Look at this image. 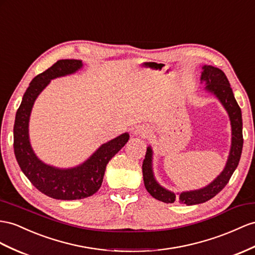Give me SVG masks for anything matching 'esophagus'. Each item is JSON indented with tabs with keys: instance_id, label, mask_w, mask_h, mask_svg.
Masks as SVG:
<instances>
[{
	"instance_id": "esophagus-1",
	"label": "esophagus",
	"mask_w": 255,
	"mask_h": 255,
	"mask_svg": "<svg viewBox=\"0 0 255 255\" xmlns=\"http://www.w3.org/2000/svg\"><path fill=\"white\" fill-rule=\"evenodd\" d=\"M148 131V129L146 127H143V126H139V127H135L133 129V134L134 135H145Z\"/></svg>"
}]
</instances>
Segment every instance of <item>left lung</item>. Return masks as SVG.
I'll use <instances>...</instances> for the list:
<instances>
[{
  "instance_id": "obj_1",
  "label": "left lung",
  "mask_w": 255,
  "mask_h": 255,
  "mask_svg": "<svg viewBox=\"0 0 255 255\" xmlns=\"http://www.w3.org/2000/svg\"><path fill=\"white\" fill-rule=\"evenodd\" d=\"M200 80L201 82L206 83V90L213 94L220 100V102L223 104V107L227 111L228 116H230L232 125V146L230 156H228L224 170L210 184L200 188V190L182 192L179 197H177L174 193L160 186L157 183V181L155 180L152 169L153 151L151 146H148L146 148L145 159L143 160L142 165L143 181H144L146 191L154 198L166 202V204H172L175 199H178L181 204L192 206L202 204V202H206L209 199L213 198L228 183V181H230L234 171L236 170L239 164L241 152H243L244 138L241 110L236 99H235L230 82H228L224 72L218 68L212 67V65H204Z\"/></svg>"
}]
</instances>
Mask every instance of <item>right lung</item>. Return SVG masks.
Returning <instances> with one entry per match:
<instances>
[{
	"label": "right lung",
	"mask_w": 255,
	"mask_h": 255,
	"mask_svg": "<svg viewBox=\"0 0 255 255\" xmlns=\"http://www.w3.org/2000/svg\"><path fill=\"white\" fill-rule=\"evenodd\" d=\"M82 67L81 60L62 59L35 76L25 90L15 119L14 152L19 167L38 191L60 200L83 199L97 193L108 162L129 140V134L123 133L102 144L82 165L70 169L46 165L36 157L29 140V120L34 101L50 80L74 73Z\"/></svg>",
	"instance_id": "1"
}]
</instances>
